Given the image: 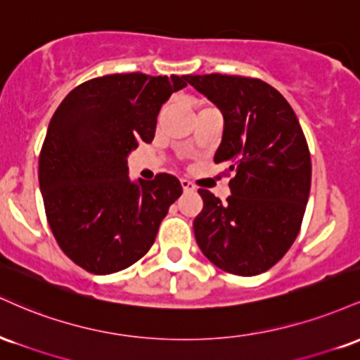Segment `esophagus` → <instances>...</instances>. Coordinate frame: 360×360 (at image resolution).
<instances>
[{
    "label": "esophagus",
    "instance_id": "1",
    "mask_svg": "<svg viewBox=\"0 0 360 360\" xmlns=\"http://www.w3.org/2000/svg\"><path fill=\"white\" fill-rule=\"evenodd\" d=\"M181 186H183V191L184 193L196 191V186H194L191 181H188V179H181Z\"/></svg>",
    "mask_w": 360,
    "mask_h": 360
}]
</instances>
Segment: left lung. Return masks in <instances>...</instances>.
Here are the masks:
<instances>
[{
  "label": "left lung",
  "instance_id": "left-lung-1",
  "mask_svg": "<svg viewBox=\"0 0 360 360\" xmlns=\"http://www.w3.org/2000/svg\"><path fill=\"white\" fill-rule=\"evenodd\" d=\"M186 81L221 110L225 128L214 162L232 174L226 203L198 189V245L230 274L266 272L296 240L308 203L311 159L298 118L283 94L257 77L205 74Z\"/></svg>",
  "mask_w": 360,
  "mask_h": 360
}]
</instances>
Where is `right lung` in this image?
<instances>
[{"instance_id": "1", "label": "right lung", "mask_w": 360, "mask_h": 360, "mask_svg": "<svg viewBox=\"0 0 360 360\" xmlns=\"http://www.w3.org/2000/svg\"><path fill=\"white\" fill-rule=\"evenodd\" d=\"M186 76L110 74L74 88L49 123L39 157L45 217L57 243L91 274L137 262L183 194L174 176L130 183L127 155L152 142L160 106Z\"/></svg>"}]
</instances>
